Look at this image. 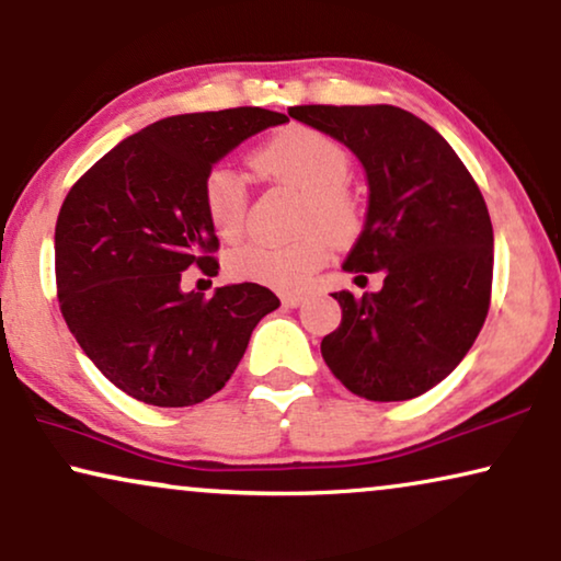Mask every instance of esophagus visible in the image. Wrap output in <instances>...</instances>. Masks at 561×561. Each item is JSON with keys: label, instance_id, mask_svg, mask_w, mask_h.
Instances as JSON below:
<instances>
[{"label": "esophagus", "instance_id": "1", "mask_svg": "<svg viewBox=\"0 0 561 561\" xmlns=\"http://www.w3.org/2000/svg\"><path fill=\"white\" fill-rule=\"evenodd\" d=\"M302 295H282V305H285V308H297V305H302Z\"/></svg>", "mask_w": 561, "mask_h": 561}]
</instances>
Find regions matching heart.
<instances>
[{"label": "heart", "mask_w": 561, "mask_h": 561, "mask_svg": "<svg viewBox=\"0 0 561 561\" xmlns=\"http://www.w3.org/2000/svg\"><path fill=\"white\" fill-rule=\"evenodd\" d=\"M253 163L264 174L295 184L305 192L300 226L320 230L295 238L282 245L245 243L230 251L228 274L243 282H256L274 289H300L328 259V232L333 241H346L356 228V205L343 182L348 179L351 156L339 140L325 133L293 125L276 133ZM207 220L222 241H236L243 233L249 194L241 171L218 163L203 182ZM327 232L323 234L322 230Z\"/></svg>", "instance_id": "1"}]
</instances>
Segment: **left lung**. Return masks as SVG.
I'll return each mask as SVG.
<instances>
[{"mask_svg":"<svg viewBox=\"0 0 561 561\" xmlns=\"http://www.w3.org/2000/svg\"><path fill=\"white\" fill-rule=\"evenodd\" d=\"M348 148L369 205L346 272L382 274L379 293H333L341 325L320 354L358 398L410 400L457 369L488 318L492 222L442 133L392 104H302L289 110Z\"/></svg>","mask_w":561,"mask_h":561,"instance_id":"1","label":"left lung"}]
</instances>
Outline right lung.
I'll return each mask as SVG.
<instances>
[{"label": "right lung", "instance_id": "1", "mask_svg": "<svg viewBox=\"0 0 561 561\" xmlns=\"http://www.w3.org/2000/svg\"><path fill=\"white\" fill-rule=\"evenodd\" d=\"M287 123L261 107L163 117L104 153L66 194L56 285L66 325L112 385L146 405H197L226 387L253 328L279 308L243 282L210 300L182 272L218 274L203 182L256 133Z\"/></svg>", "mask_w": 561, "mask_h": 561}]
</instances>
